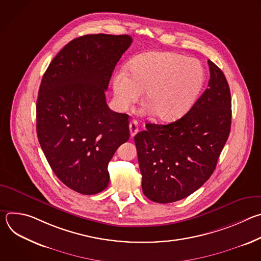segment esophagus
<instances>
[{
  "instance_id": "esophagus-1",
  "label": "esophagus",
  "mask_w": 261,
  "mask_h": 261,
  "mask_svg": "<svg viewBox=\"0 0 261 261\" xmlns=\"http://www.w3.org/2000/svg\"><path fill=\"white\" fill-rule=\"evenodd\" d=\"M129 129H130V135L133 137L138 132V123L134 120L131 121L129 124Z\"/></svg>"
}]
</instances>
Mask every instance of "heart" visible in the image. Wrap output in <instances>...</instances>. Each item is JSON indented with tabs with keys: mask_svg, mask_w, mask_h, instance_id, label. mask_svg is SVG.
<instances>
[{
	"mask_svg": "<svg viewBox=\"0 0 261 261\" xmlns=\"http://www.w3.org/2000/svg\"><path fill=\"white\" fill-rule=\"evenodd\" d=\"M114 77L117 108L125 111L144 92V111L161 121H173L188 111L204 81L201 64L173 53L152 51L133 59Z\"/></svg>",
	"mask_w": 261,
	"mask_h": 261,
	"instance_id": "b5f03b06",
	"label": "heart"
}]
</instances>
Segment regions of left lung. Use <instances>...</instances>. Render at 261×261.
Returning a JSON list of instances; mask_svg holds the SVG:
<instances>
[{
  "mask_svg": "<svg viewBox=\"0 0 261 261\" xmlns=\"http://www.w3.org/2000/svg\"><path fill=\"white\" fill-rule=\"evenodd\" d=\"M208 87L190 110L168 125L146 124L134 137L142 192L169 203L188 197L214 172L231 126V96L222 70L207 61Z\"/></svg>",
  "mask_w": 261,
  "mask_h": 261,
  "instance_id": "8db88e82",
  "label": "left lung"
}]
</instances>
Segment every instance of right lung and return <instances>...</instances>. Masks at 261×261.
I'll return each instance as SVG.
<instances>
[{
    "instance_id": "add662e5",
    "label": "right lung",
    "mask_w": 261,
    "mask_h": 261,
    "mask_svg": "<svg viewBox=\"0 0 261 261\" xmlns=\"http://www.w3.org/2000/svg\"><path fill=\"white\" fill-rule=\"evenodd\" d=\"M129 35H85L55 57L36 104L37 135L53 171L85 195L103 191L108 163L130 137L129 116L111 110L105 91L129 48Z\"/></svg>"
}]
</instances>
